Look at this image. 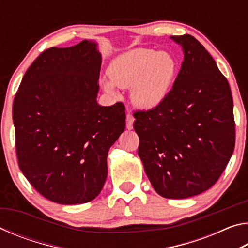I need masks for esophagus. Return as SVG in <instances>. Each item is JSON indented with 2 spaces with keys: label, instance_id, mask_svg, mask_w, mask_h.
I'll list each match as a JSON object with an SVG mask.
<instances>
[{
  "label": "esophagus",
  "instance_id": "obj_1",
  "mask_svg": "<svg viewBox=\"0 0 248 248\" xmlns=\"http://www.w3.org/2000/svg\"><path fill=\"white\" fill-rule=\"evenodd\" d=\"M125 120H127V129H129V130L132 129L134 117L131 114H127V117H125Z\"/></svg>",
  "mask_w": 248,
  "mask_h": 248
}]
</instances>
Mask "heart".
<instances>
[{"mask_svg":"<svg viewBox=\"0 0 248 248\" xmlns=\"http://www.w3.org/2000/svg\"><path fill=\"white\" fill-rule=\"evenodd\" d=\"M111 81H104L106 92L116 85L131 87L133 104L142 109L158 107L169 95L176 75V62L170 53L137 48L117 56L108 66Z\"/></svg>","mask_w":248,"mask_h":248,"instance_id":"obj_1","label":"heart"}]
</instances>
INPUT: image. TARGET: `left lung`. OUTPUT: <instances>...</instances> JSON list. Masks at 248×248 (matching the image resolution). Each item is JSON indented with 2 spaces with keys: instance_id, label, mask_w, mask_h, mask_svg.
<instances>
[{
  "instance_id": "1",
  "label": "left lung",
  "mask_w": 248,
  "mask_h": 248,
  "mask_svg": "<svg viewBox=\"0 0 248 248\" xmlns=\"http://www.w3.org/2000/svg\"><path fill=\"white\" fill-rule=\"evenodd\" d=\"M184 61L173 89L158 107L133 114L138 154L154 190L184 199L217 183L235 145L233 99L228 79L190 35L170 36Z\"/></svg>"
}]
</instances>
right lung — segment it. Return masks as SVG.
I'll use <instances>...</instances> for the list:
<instances>
[{
    "mask_svg": "<svg viewBox=\"0 0 248 248\" xmlns=\"http://www.w3.org/2000/svg\"><path fill=\"white\" fill-rule=\"evenodd\" d=\"M100 64L93 40L50 48L29 66L15 95L19 169L53 202L95 199L107 178L108 151L124 131V104L96 100Z\"/></svg>",
    "mask_w": 248,
    "mask_h": 248,
    "instance_id": "add662e5",
    "label": "right lung"
}]
</instances>
